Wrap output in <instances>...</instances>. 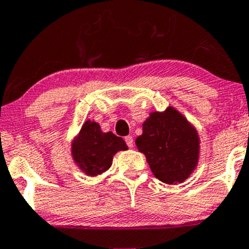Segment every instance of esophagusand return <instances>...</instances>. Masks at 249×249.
<instances>
[{"instance_id": "1", "label": "esophagus", "mask_w": 249, "mask_h": 249, "mask_svg": "<svg viewBox=\"0 0 249 249\" xmlns=\"http://www.w3.org/2000/svg\"><path fill=\"white\" fill-rule=\"evenodd\" d=\"M124 140H125V142H126L127 147L129 148L134 147V139H132V136H126Z\"/></svg>"}]
</instances>
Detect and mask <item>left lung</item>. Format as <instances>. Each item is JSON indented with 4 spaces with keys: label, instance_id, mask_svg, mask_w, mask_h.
I'll use <instances>...</instances> for the list:
<instances>
[{
    "label": "left lung",
    "instance_id": "left-lung-1",
    "mask_svg": "<svg viewBox=\"0 0 249 249\" xmlns=\"http://www.w3.org/2000/svg\"><path fill=\"white\" fill-rule=\"evenodd\" d=\"M142 126L136 145L155 177L166 184L184 182L199 162L196 129L173 107L150 113Z\"/></svg>",
    "mask_w": 249,
    "mask_h": 249
}]
</instances>
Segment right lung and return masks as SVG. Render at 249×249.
<instances>
[{
  "mask_svg": "<svg viewBox=\"0 0 249 249\" xmlns=\"http://www.w3.org/2000/svg\"><path fill=\"white\" fill-rule=\"evenodd\" d=\"M126 149L122 137L112 131L102 132L97 123L87 120L72 142L71 153L77 166L87 176L94 177L109 169L115 153Z\"/></svg>",
  "mask_w": 249,
  "mask_h": 249,
  "instance_id": "right-lung-1",
  "label": "right lung"
}]
</instances>
